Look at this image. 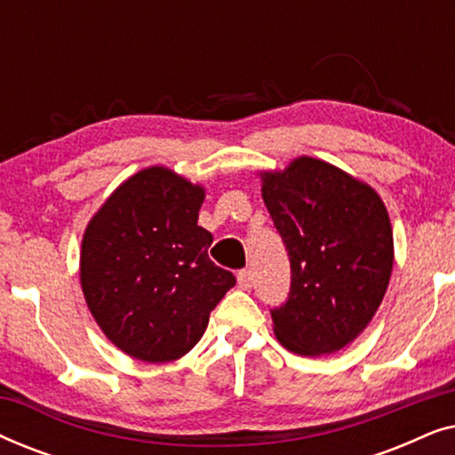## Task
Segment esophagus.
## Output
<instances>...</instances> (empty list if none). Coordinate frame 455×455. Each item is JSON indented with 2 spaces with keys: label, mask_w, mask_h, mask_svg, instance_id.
I'll return each instance as SVG.
<instances>
[{
  "label": "esophagus",
  "mask_w": 455,
  "mask_h": 455,
  "mask_svg": "<svg viewBox=\"0 0 455 455\" xmlns=\"http://www.w3.org/2000/svg\"><path fill=\"white\" fill-rule=\"evenodd\" d=\"M238 285L242 290H251L252 288V271L251 269H242L238 273Z\"/></svg>",
  "instance_id": "esophagus-1"
}]
</instances>
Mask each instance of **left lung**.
Returning <instances> with one entry per match:
<instances>
[{
    "mask_svg": "<svg viewBox=\"0 0 455 455\" xmlns=\"http://www.w3.org/2000/svg\"><path fill=\"white\" fill-rule=\"evenodd\" d=\"M260 192L291 265L290 298L273 308L285 350L323 356L372 321L394 269V232L377 190L323 159L259 172Z\"/></svg>",
    "mask_w": 455,
    "mask_h": 455,
    "instance_id": "1",
    "label": "left lung"
}]
</instances>
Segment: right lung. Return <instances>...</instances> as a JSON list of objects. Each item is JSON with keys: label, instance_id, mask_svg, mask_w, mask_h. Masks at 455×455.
Returning <instances> with one entry per match:
<instances>
[{"label": "right lung", "instance_id": "obj_1", "mask_svg": "<svg viewBox=\"0 0 455 455\" xmlns=\"http://www.w3.org/2000/svg\"><path fill=\"white\" fill-rule=\"evenodd\" d=\"M204 188L151 165L117 186L86 223L80 285L97 325L142 363H172L203 338L209 315L235 285L209 259L198 226Z\"/></svg>", "mask_w": 455, "mask_h": 455}]
</instances>
